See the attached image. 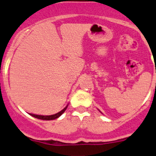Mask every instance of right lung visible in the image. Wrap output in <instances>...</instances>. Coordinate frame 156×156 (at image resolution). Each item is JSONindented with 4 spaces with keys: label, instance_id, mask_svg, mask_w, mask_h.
Masks as SVG:
<instances>
[{
    "label": "right lung",
    "instance_id": "1",
    "mask_svg": "<svg viewBox=\"0 0 156 156\" xmlns=\"http://www.w3.org/2000/svg\"><path fill=\"white\" fill-rule=\"evenodd\" d=\"M68 107V105L66 106V107H65L64 109H63L62 110H61L60 112H58V113H55V114H53V115H49V116H43V115H36V114H33V113H30V115H31L32 116H33V117H35V118H37V119H40V120H55V119L58 118V117H59L60 116H61L62 114L63 113H64L65 111H66V110L67 109Z\"/></svg>",
    "mask_w": 156,
    "mask_h": 156
}]
</instances>
